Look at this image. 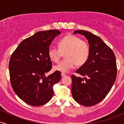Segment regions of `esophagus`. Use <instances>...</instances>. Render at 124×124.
Segmentation results:
<instances>
[{
  "mask_svg": "<svg viewBox=\"0 0 124 124\" xmlns=\"http://www.w3.org/2000/svg\"><path fill=\"white\" fill-rule=\"evenodd\" d=\"M61 76H62V77H65V76H66V75L65 73H61Z\"/></svg>",
  "mask_w": 124,
  "mask_h": 124,
  "instance_id": "obj_1",
  "label": "esophagus"
}]
</instances>
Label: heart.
<instances>
[{
  "label": "heart",
  "instance_id": "heart-1",
  "mask_svg": "<svg viewBox=\"0 0 124 124\" xmlns=\"http://www.w3.org/2000/svg\"><path fill=\"white\" fill-rule=\"evenodd\" d=\"M58 48L51 46L48 55L51 61L58 62L65 53V59L54 66L55 71L66 73L77 65L82 66L87 62L90 54V48L87 41L76 35H68L58 41Z\"/></svg>",
  "mask_w": 124,
  "mask_h": 124
}]
</instances>
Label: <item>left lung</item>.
Segmentation results:
<instances>
[{"label": "left lung", "instance_id": "1", "mask_svg": "<svg viewBox=\"0 0 124 124\" xmlns=\"http://www.w3.org/2000/svg\"><path fill=\"white\" fill-rule=\"evenodd\" d=\"M88 40L90 54L88 60L76 73L84 78L72 75L73 98L84 106L100 103L111 89L116 77V64L114 54L99 37L84 30H76Z\"/></svg>", "mask_w": 124, "mask_h": 124}]
</instances>
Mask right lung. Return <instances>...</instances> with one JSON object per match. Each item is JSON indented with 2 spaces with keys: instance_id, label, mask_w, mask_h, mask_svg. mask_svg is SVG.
I'll list each match as a JSON object with an SVG mask.
<instances>
[{
  "instance_id": "right-lung-1",
  "label": "right lung",
  "mask_w": 124,
  "mask_h": 124,
  "mask_svg": "<svg viewBox=\"0 0 124 124\" xmlns=\"http://www.w3.org/2000/svg\"><path fill=\"white\" fill-rule=\"evenodd\" d=\"M61 33L55 30L36 32L24 39L11 56L8 65L11 85L17 96L30 106L48 103L54 94L53 86L61 80L58 71L45 76L52 69L48 55L49 45Z\"/></svg>"
}]
</instances>
